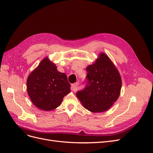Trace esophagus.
<instances>
[{"mask_svg": "<svg viewBox=\"0 0 153 153\" xmlns=\"http://www.w3.org/2000/svg\"><path fill=\"white\" fill-rule=\"evenodd\" d=\"M79 85V83L78 82H76V83H75L74 84L71 85V89L72 91H76L78 89V86Z\"/></svg>", "mask_w": 153, "mask_h": 153, "instance_id": "esophagus-1", "label": "esophagus"}]
</instances>
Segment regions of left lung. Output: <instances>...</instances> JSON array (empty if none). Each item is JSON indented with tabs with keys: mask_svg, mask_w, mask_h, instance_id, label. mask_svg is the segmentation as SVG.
Masks as SVG:
<instances>
[{
	"mask_svg": "<svg viewBox=\"0 0 153 153\" xmlns=\"http://www.w3.org/2000/svg\"><path fill=\"white\" fill-rule=\"evenodd\" d=\"M88 83L77 91L83 107L93 113L108 110L120 94L122 81L115 65L105 53L99 54L95 62L86 68Z\"/></svg>",
	"mask_w": 153,
	"mask_h": 153,
	"instance_id": "8db88e82",
	"label": "left lung"
}]
</instances>
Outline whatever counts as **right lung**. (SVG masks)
I'll use <instances>...</instances> for the list:
<instances>
[{
  "instance_id": "obj_1",
  "label": "right lung",
  "mask_w": 153,
  "mask_h": 153,
  "mask_svg": "<svg viewBox=\"0 0 153 153\" xmlns=\"http://www.w3.org/2000/svg\"><path fill=\"white\" fill-rule=\"evenodd\" d=\"M27 90L33 104L45 111L59 107L63 97L71 91L67 75L58 71L48 57L28 75Z\"/></svg>"
}]
</instances>
